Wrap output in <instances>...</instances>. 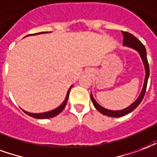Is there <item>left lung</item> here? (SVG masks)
I'll return each instance as SVG.
<instances>
[{"label": "left lung", "mask_w": 157, "mask_h": 157, "mask_svg": "<svg viewBox=\"0 0 157 157\" xmlns=\"http://www.w3.org/2000/svg\"><path fill=\"white\" fill-rule=\"evenodd\" d=\"M123 36H124V41H123V45L126 46L128 48H133L135 50H136L137 52H139L140 58L142 59L143 63L145 66V70H146V75H145V81H144V84H143V88L141 90V92L140 94L139 97L137 98L136 100L134 103H132L131 105H129L128 107L125 109H123L121 110H109L107 109L104 108L101 105H99L98 103L96 102V100L93 97L92 94H91V100H92L93 104L94 105L95 109L99 112H100L101 114L107 116H110V117H121L124 115L129 114L131 111H133L136 108L137 106L140 104V102L142 101L145 93L146 90V86H147V81H148V78L150 75V68L149 64H148V61H147V58H146V50L145 46L143 45L140 41L137 39L136 36L130 34L126 32H122Z\"/></svg>", "instance_id": "obj_1"}]
</instances>
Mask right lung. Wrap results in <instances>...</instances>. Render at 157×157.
I'll use <instances>...</instances> for the list:
<instances>
[{"instance_id":"obj_1","label":"right lung","mask_w":157,"mask_h":157,"mask_svg":"<svg viewBox=\"0 0 157 157\" xmlns=\"http://www.w3.org/2000/svg\"><path fill=\"white\" fill-rule=\"evenodd\" d=\"M48 32H43V33H36V34H31V35H36V34H42V33H47ZM27 36H30V35H27ZM73 86H71L69 88V90L67 92V94H66V97H65V99L63 102L62 103V105H60L58 106V108L54 109H52V110H50V111L48 112H44V113H39V114H34V113H29V112H27L23 110L27 115H29V116H32L33 118H36V119H48V118H52L54 117L56 115H58V114H60L62 111H63V109L65 108V106H66V104L67 102V99H68V96H69V92H70L71 88Z\"/></svg>"}]
</instances>
